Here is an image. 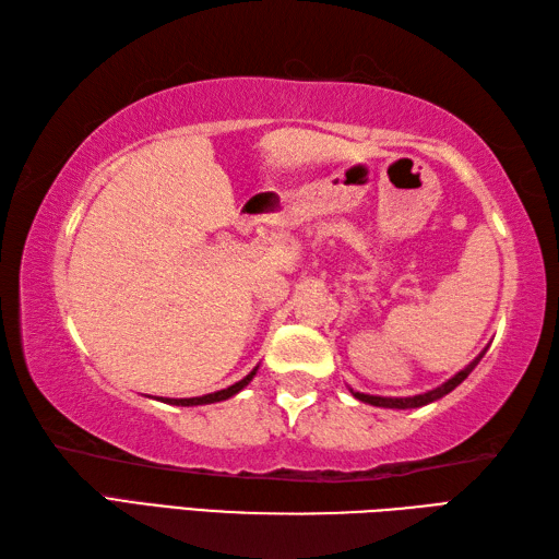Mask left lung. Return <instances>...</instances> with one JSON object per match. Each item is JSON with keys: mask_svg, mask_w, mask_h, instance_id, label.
I'll list each match as a JSON object with an SVG mask.
<instances>
[{"mask_svg": "<svg viewBox=\"0 0 559 559\" xmlns=\"http://www.w3.org/2000/svg\"><path fill=\"white\" fill-rule=\"evenodd\" d=\"M485 350H488V348H485ZM485 350H480L476 360H471L466 367H463L461 372H456L454 377L447 379L444 384H439L437 389L425 391V394H415V396H372V394H362V391H355V389H350V394H353L355 399H358V401L370 403V406H379V408H399V411L420 408V406H427V403H432V401H437V399L447 396L449 391H454V389L463 382V379H466L473 370H476V365L480 362Z\"/></svg>", "mask_w": 559, "mask_h": 559, "instance_id": "left-lung-1", "label": "left lung"}]
</instances>
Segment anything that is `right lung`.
I'll list each match as a JSON object with an SVG mask.
<instances>
[{
    "label": "right lung",
    "instance_id": "add662e5",
    "mask_svg": "<svg viewBox=\"0 0 559 559\" xmlns=\"http://www.w3.org/2000/svg\"><path fill=\"white\" fill-rule=\"evenodd\" d=\"M257 370H259V365H257L254 370L249 372L247 377H242L240 382H235V384H233V386H228V389L213 391V394L194 396V399H160V401H165V403H173V406H206V403H218V401H225V399H230V396H235V394H240V391H242L249 382H252L254 374H257Z\"/></svg>",
    "mask_w": 559,
    "mask_h": 559
}]
</instances>
